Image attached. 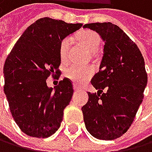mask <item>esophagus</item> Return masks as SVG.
Instances as JSON below:
<instances>
[{
	"label": "esophagus",
	"mask_w": 152,
	"mask_h": 152,
	"mask_svg": "<svg viewBox=\"0 0 152 152\" xmlns=\"http://www.w3.org/2000/svg\"><path fill=\"white\" fill-rule=\"evenodd\" d=\"M74 90H75V91H79V89H78L77 86H74Z\"/></svg>",
	"instance_id": "esophagus-1"
}]
</instances>
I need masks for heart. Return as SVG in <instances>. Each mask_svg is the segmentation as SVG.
Returning a JSON list of instances; mask_svg holds the SVG:
<instances>
[{"instance_id": "b5f03b06", "label": "heart", "mask_w": 152, "mask_h": 152, "mask_svg": "<svg viewBox=\"0 0 152 152\" xmlns=\"http://www.w3.org/2000/svg\"><path fill=\"white\" fill-rule=\"evenodd\" d=\"M77 40L90 49L91 52H95L99 49L101 45V38L99 34L92 31H84L77 34ZM70 37H64L60 43L59 53L61 61H66L68 59V52L70 48ZM93 74V68L91 66H81L78 64L69 65L64 71L65 77L77 85L84 83Z\"/></svg>"}]
</instances>
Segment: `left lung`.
Instances as JSON below:
<instances>
[{"instance_id":"1","label":"left lung","mask_w":152,"mask_h":152,"mask_svg":"<svg viewBox=\"0 0 152 152\" xmlns=\"http://www.w3.org/2000/svg\"><path fill=\"white\" fill-rule=\"evenodd\" d=\"M83 28L95 31L104 42L99 72L91 81L98 92H88L89 101L82 107L84 122L95 138L113 140L127 132L143 100L148 82L144 58L115 24L90 23Z\"/></svg>"}]
</instances>
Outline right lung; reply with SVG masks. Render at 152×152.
Here are the masks:
<instances>
[{
    "mask_svg": "<svg viewBox=\"0 0 152 152\" xmlns=\"http://www.w3.org/2000/svg\"><path fill=\"white\" fill-rule=\"evenodd\" d=\"M82 27L43 18L25 30L4 66V93L11 114L26 134L47 138L60 128L63 110L71 101L72 81L63 78L48 88L49 75L60 77V43Z\"/></svg>",
    "mask_w": 152,
    "mask_h": 152,
    "instance_id": "1",
    "label": "right lung"
}]
</instances>
